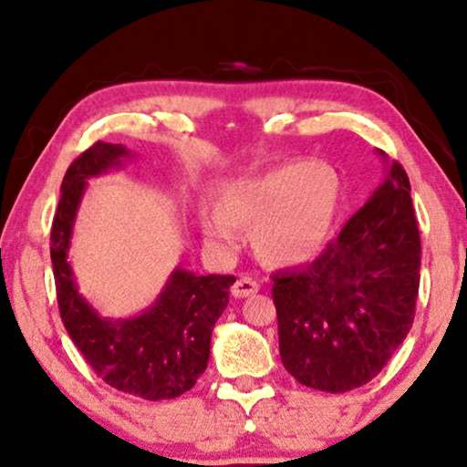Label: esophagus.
<instances>
[{"instance_id":"34e87169","label":"esophagus","mask_w":467,"mask_h":467,"mask_svg":"<svg viewBox=\"0 0 467 467\" xmlns=\"http://www.w3.org/2000/svg\"><path fill=\"white\" fill-rule=\"evenodd\" d=\"M257 291H259L257 280H253L248 276L238 278L232 286V296L234 297H248V296H253V293H257Z\"/></svg>"}]
</instances>
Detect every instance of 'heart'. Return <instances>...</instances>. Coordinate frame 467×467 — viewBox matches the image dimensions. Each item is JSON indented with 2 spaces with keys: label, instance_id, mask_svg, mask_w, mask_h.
<instances>
[{
  "label": "heart",
  "instance_id": "1",
  "mask_svg": "<svg viewBox=\"0 0 467 467\" xmlns=\"http://www.w3.org/2000/svg\"><path fill=\"white\" fill-rule=\"evenodd\" d=\"M342 203L340 174L325 161H289L229 187L216 214L202 219L214 246L232 248L234 227L251 234L265 265L291 267L317 257L327 244Z\"/></svg>",
  "mask_w": 467,
  "mask_h": 467
}]
</instances>
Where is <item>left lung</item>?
<instances>
[{"label":"left lung","instance_id":"8db88e82","mask_svg":"<svg viewBox=\"0 0 467 467\" xmlns=\"http://www.w3.org/2000/svg\"><path fill=\"white\" fill-rule=\"evenodd\" d=\"M419 272L410 181L393 161L385 182L310 265L274 274L286 372L327 393H347L379 376L412 327Z\"/></svg>","mask_w":467,"mask_h":467}]
</instances>
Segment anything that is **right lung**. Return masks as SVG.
I'll return each mask as SVG.
<instances>
[{"mask_svg": "<svg viewBox=\"0 0 467 467\" xmlns=\"http://www.w3.org/2000/svg\"><path fill=\"white\" fill-rule=\"evenodd\" d=\"M130 150L120 144L95 142L69 165L61 184V200L50 229L57 302L61 321L93 372L119 391L159 401L187 393L210 359L214 323L229 304L234 276H197L171 272L157 302L131 318L99 317L74 283L67 264L69 238L87 178L120 165Z\"/></svg>", "mask_w": 467, "mask_h": 467, "instance_id": "1", "label": "right lung"}]
</instances>
